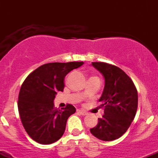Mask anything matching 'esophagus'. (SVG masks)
Here are the masks:
<instances>
[{
    "instance_id": "obj_1",
    "label": "esophagus",
    "mask_w": 158,
    "mask_h": 158,
    "mask_svg": "<svg viewBox=\"0 0 158 158\" xmlns=\"http://www.w3.org/2000/svg\"><path fill=\"white\" fill-rule=\"evenodd\" d=\"M77 112H78V113L81 114V115H83V116H85V115H87V114H88V113H87L86 111H84V110H77Z\"/></svg>"
}]
</instances>
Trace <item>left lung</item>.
Returning a JSON list of instances; mask_svg holds the SVG:
<instances>
[{
  "label": "left lung",
  "mask_w": 158,
  "mask_h": 158,
  "mask_svg": "<svg viewBox=\"0 0 158 158\" xmlns=\"http://www.w3.org/2000/svg\"><path fill=\"white\" fill-rule=\"evenodd\" d=\"M92 65L105 78L104 90L99 99L104 115L90 129V133L101 140H114L126 133L135 119L138 104L137 88L118 67L105 62H92Z\"/></svg>",
  "instance_id": "8db88e82"
}]
</instances>
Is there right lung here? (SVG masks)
<instances>
[{
    "instance_id": "right-lung-1",
    "label": "right lung",
    "mask_w": 158,
    "mask_h": 158,
    "mask_svg": "<svg viewBox=\"0 0 158 158\" xmlns=\"http://www.w3.org/2000/svg\"><path fill=\"white\" fill-rule=\"evenodd\" d=\"M83 61L48 63L35 69L26 78L20 89L18 108L23 128L40 144H51L64 135L68 117L76 112L70 104L58 109L53 100L63 91L64 79Z\"/></svg>"
}]
</instances>
